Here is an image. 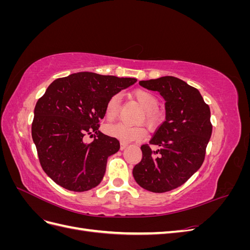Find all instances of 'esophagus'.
<instances>
[{"instance_id":"esophagus-1","label":"esophagus","mask_w":250,"mask_h":250,"mask_svg":"<svg viewBox=\"0 0 250 250\" xmlns=\"http://www.w3.org/2000/svg\"><path fill=\"white\" fill-rule=\"evenodd\" d=\"M128 145H127V144L126 143H121V150H124V149H126V147H127Z\"/></svg>"}]
</instances>
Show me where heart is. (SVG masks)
Wrapping results in <instances>:
<instances>
[{"instance_id": "b5f03b06", "label": "heart", "mask_w": 250, "mask_h": 250, "mask_svg": "<svg viewBox=\"0 0 250 250\" xmlns=\"http://www.w3.org/2000/svg\"><path fill=\"white\" fill-rule=\"evenodd\" d=\"M132 97L144 109V115H142L140 119L141 121H144L149 128H154L161 123L162 117L160 112L156 110L158 100L153 94L145 89H137L132 93ZM119 109L120 99L118 95H115L110 98L106 104V108H105L106 119L109 121L115 120L119 113ZM106 133L123 143L140 141L146 135V131L142 126H129L123 123L109 125L106 127Z\"/></svg>"}]
</instances>
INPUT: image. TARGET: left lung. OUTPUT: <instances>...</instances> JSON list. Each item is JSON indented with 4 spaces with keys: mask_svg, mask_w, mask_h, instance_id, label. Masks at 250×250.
I'll return each mask as SVG.
<instances>
[{
    "mask_svg": "<svg viewBox=\"0 0 250 250\" xmlns=\"http://www.w3.org/2000/svg\"><path fill=\"white\" fill-rule=\"evenodd\" d=\"M139 83L164 98L166 120L149 142L157 149L143 145L142 161L132 174L145 190L165 193L184 185L201 167L211 135L210 110L197 88L176 77Z\"/></svg>",
    "mask_w": 250,
    "mask_h": 250,
    "instance_id": "obj_1",
    "label": "left lung"
}]
</instances>
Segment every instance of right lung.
Segmentation results:
<instances>
[{
	"label": "right lung",
	"mask_w": 250,
	"mask_h": 250,
	"mask_svg": "<svg viewBox=\"0 0 250 250\" xmlns=\"http://www.w3.org/2000/svg\"><path fill=\"white\" fill-rule=\"evenodd\" d=\"M135 82L80 72L48 86L35 105L32 139L43 171L57 185L85 192L101 183L107 158L118 152L120 142L98 130V123L110 98ZM93 133L94 141L85 143L83 138Z\"/></svg>",
	"instance_id": "add662e5"
}]
</instances>
